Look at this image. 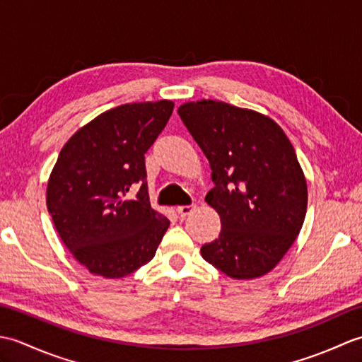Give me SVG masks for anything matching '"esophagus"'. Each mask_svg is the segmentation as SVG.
<instances>
[{
  "label": "esophagus",
  "instance_id": "1",
  "mask_svg": "<svg viewBox=\"0 0 362 362\" xmlns=\"http://www.w3.org/2000/svg\"><path fill=\"white\" fill-rule=\"evenodd\" d=\"M194 210H196V205H180V206H177V213H179V216L182 219L189 216V214L193 213Z\"/></svg>",
  "mask_w": 362,
  "mask_h": 362
}]
</instances>
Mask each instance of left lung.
I'll use <instances>...</instances> for the list:
<instances>
[{
	"mask_svg": "<svg viewBox=\"0 0 362 362\" xmlns=\"http://www.w3.org/2000/svg\"><path fill=\"white\" fill-rule=\"evenodd\" d=\"M177 113L211 168L205 201L221 233L202 245L204 259L236 280L267 274L296 241L308 204L291 141L271 118L221 101L187 103Z\"/></svg>",
	"mask_w": 362,
	"mask_h": 362,
	"instance_id": "obj_1",
	"label": "left lung"
}]
</instances>
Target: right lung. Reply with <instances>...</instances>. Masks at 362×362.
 Here are the masks:
<instances>
[{"mask_svg": "<svg viewBox=\"0 0 362 362\" xmlns=\"http://www.w3.org/2000/svg\"><path fill=\"white\" fill-rule=\"evenodd\" d=\"M173 109L157 101L107 110L59 153L46 204L60 240L91 274L121 279L156 255L169 221L151 209L144 153Z\"/></svg>", "mask_w": 362, "mask_h": 362, "instance_id": "1", "label": "right lung"}]
</instances>
